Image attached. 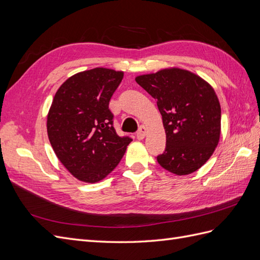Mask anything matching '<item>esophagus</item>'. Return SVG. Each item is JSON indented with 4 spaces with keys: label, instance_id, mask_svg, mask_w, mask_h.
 Segmentation results:
<instances>
[{
    "label": "esophagus",
    "instance_id": "1",
    "mask_svg": "<svg viewBox=\"0 0 260 260\" xmlns=\"http://www.w3.org/2000/svg\"><path fill=\"white\" fill-rule=\"evenodd\" d=\"M146 132H147V130H146V128L144 127V125H141L139 131L137 132V139L138 140H143L145 138V136H146Z\"/></svg>",
    "mask_w": 260,
    "mask_h": 260
}]
</instances>
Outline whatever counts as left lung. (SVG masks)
Returning <instances> with one entry per match:
<instances>
[{
  "label": "left lung",
  "instance_id": "8db88e82",
  "mask_svg": "<svg viewBox=\"0 0 260 260\" xmlns=\"http://www.w3.org/2000/svg\"><path fill=\"white\" fill-rule=\"evenodd\" d=\"M136 81L156 100L166 132L160 166L177 176L199 170L214 154L221 131V108L214 88L190 70L168 67Z\"/></svg>",
  "mask_w": 260,
  "mask_h": 260
}]
</instances>
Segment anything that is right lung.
<instances>
[{"label": "right lung", "instance_id": "obj_1", "mask_svg": "<svg viewBox=\"0 0 260 260\" xmlns=\"http://www.w3.org/2000/svg\"><path fill=\"white\" fill-rule=\"evenodd\" d=\"M123 72L96 67L69 77L56 91L46 130L59 161L78 180L96 183L117 167L131 139L113 127L108 108Z\"/></svg>", "mask_w": 260, "mask_h": 260}]
</instances>
